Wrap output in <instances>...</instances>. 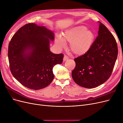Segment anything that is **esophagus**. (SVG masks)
Here are the masks:
<instances>
[{"mask_svg": "<svg viewBox=\"0 0 123 123\" xmlns=\"http://www.w3.org/2000/svg\"><path fill=\"white\" fill-rule=\"evenodd\" d=\"M69 59V57H68V56H66V55H65L64 56V61H67V60H68V59Z\"/></svg>", "mask_w": 123, "mask_h": 123, "instance_id": "34e87169", "label": "esophagus"}]
</instances>
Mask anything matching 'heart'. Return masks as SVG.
I'll return each instance as SVG.
<instances>
[{
    "mask_svg": "<svg viewBox=\"0 0 123 123\" xmlns=\"http://www.w3.org/2000/svg\"><path fill=\"white\" fill-rule=\"evenodd\" d=\"M94 33L91 30L80 25L67 30L62 36L57 35L55 42L60 48L66 46L65 42L70 43V50L74 54L81 55L90 50L94 42Z\"/></svg>",
    "mask_w": 123,
    "mask_h": 123,
    "instance_id": "obj_1",
    "label": "heart"
}]
</instances>
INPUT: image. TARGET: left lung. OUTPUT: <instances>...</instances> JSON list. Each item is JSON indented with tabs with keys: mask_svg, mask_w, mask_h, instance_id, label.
I'll list each match as a JSON object with an SVG mask.
<instances>
[{
	"mask_svg": "<svg viewBox=\"0 0 123 123\" xmlns=\"http://www.w3.org/2000/svg\"><path fill=\"white\" fill-rule=\"evenodd\" d=\"M98 36L87 53L74 59L72 72L74 81L86 88H94L110 77L116 62L118 49L115 38L106 26L99 22Z\"/></svg>",
	"mask_w": 123,
	"mask_h": 123,
	"instance_id": "left-lung-1",
	"label": "left lung"
}]
</instances>
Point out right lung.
<instances>
[{"mask_svg":"<svg viewBox=\"0 0 123 123\" xmlns=\"http://www.w3.org/2000/svg\"><path fill=\"white\" fill-rule=\"evenodd\" d=\"M54 33L44 26L31 23L23 26L10 42L8 58L13 76L33 90L47 87L54 79L53 67L62 62L64 55L50 50Z\"/></svg>","mask_w":123,"mask_h":123,"instance_id":"right-lung-1","label":"right lung"}]
</instances>
